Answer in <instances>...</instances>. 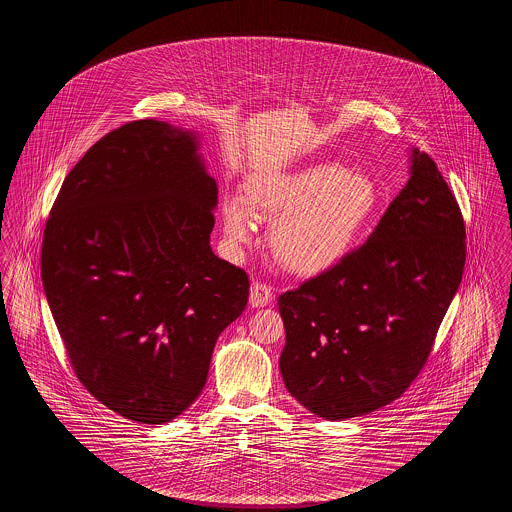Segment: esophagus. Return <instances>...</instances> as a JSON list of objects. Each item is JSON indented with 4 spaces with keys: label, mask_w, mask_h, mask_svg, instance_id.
Returning a JSON list of instances; mask_svg holds the SVG:
<instances>
[{
    "label": "esophagus",
    "mask_w": 512,
    "mask_h": 512,
    "mask_svg": "<svg viewBox=\"0 0 512 512\" xmlns=\"http://www.w3.org/2000/svg\"><path fill=\"white\" fill-rule=\"evenodd\" d=\"M272 301V288L263 282H253L249 290V305L251 307H267Z\"/></svg>",
    "instance_id": "1"
}]
</instances>
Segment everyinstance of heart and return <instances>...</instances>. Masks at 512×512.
Segmentation results:
<instances>
[{
  "mask_svg": "<svg viewBox=\"0 0 512 512\" xmlns=\"http://www.w3.org/2000/svg\"><path fill=\"white\" fill-rule=\"evenodd\" d=\"M378 207L380 190L368 174L336 163H315L249 176L242 199H222L220 219L234 251L251 242V215L272 219V255L293 274L317 276L349 255Z\"/></svg>",
  "mask_w": 512,
  "mask_h": 512,
  "instance_id": "heart-1",
  "label": "heart"
}]
</instances>
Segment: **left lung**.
Masks as SVG:
<instances>
[{
  "instance_id": "obj_1",
  "label": "left lung",
  "mask_w": 512,
  "mask_h": 512,
  "mask_svg": "<svg viewBox=\"0 0 512 512\" xmlns=\"http://www.w3.org/2000/svg\"><path fill=\"white\" fill-rule=\"evenodd\" d=\"M464 220L436 163L413 149L411 176L366 244L278 297L280 370L311 413H372L411 386L463 278Z\"/></svg>"
}]
</instances>
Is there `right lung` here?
<instances>
[{"label":"right lung","mask_w":512,"mask_h":512,"mask_svg":"<svg viewBox=\"0 0 512 512\" xmlns=\"http://www.w3.org/2000/svg\"><path fill=\"white\" fill-rule=\"evenodd\" d=\"M192 130L134 121L67 174L42 242V282L74 374L107 409L165 424L205 388L249 280L211 249L217 182Z\"/></svg>","instance_id":"right-lung-1"}]
</instances>
